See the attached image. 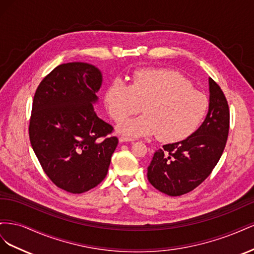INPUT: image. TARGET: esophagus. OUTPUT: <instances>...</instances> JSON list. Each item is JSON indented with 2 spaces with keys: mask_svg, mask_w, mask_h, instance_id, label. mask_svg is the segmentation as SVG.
Segmentation results:
<instances>
[{
  "mask_svg": "<svg viewBox=\"0 0 254 254\" xmlns=\"http://www.w3.org/2000/svg\"><path fill=\"white\" fill-rule=\"evenodd\" d=\"M132 141H134L132 137H130V136H126V135H122L121 137H120V142L121 143H123V142H132Z\"/></svg>",
  "mask_w": 254,
  "mask_h": 254,
  "instance_id": "1",
  "label": "esophagus"
}]
</instances>
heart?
<instances>
[{"mask_svg": "<svg viewBox=\"0 0 254 254\" xmlns=\"http://www.w3.org/2000/svg\"><path fill=\"white\" fill-rule=\"evenodd\" d=\"M111 118L122 122L130 115L145 114L122 123L123 133L152 135L165 143L188 139L200 126L209 108L207 97L193 89L187 77L172 70L143 68L134 74L132 86L114 80L106 92Z\"/></svg>", "mask_w": 254, "mask_h": 254, "instance_id": "heart-1", "label": "heart"}]
</instances>
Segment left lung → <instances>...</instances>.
Returning <instances> with one entry per match:
<instances>
[{"label": "left lung", "instance_id": "1", "mask_svg": "<svg viewBox=\"0 0 254 254\" xmlns=\"http://www.w3.org/2000/svg\"><path fill=\"white\" fill-rule=\"evenodd\" d=\"M209 112L202 125L188 139L163 145L147 168L153 188L168 196H181L209 177L224 152L230 128L227 98L212 78Z\"/></svg>", "mask_w": 254, "mask_h": 254}]
</instances>
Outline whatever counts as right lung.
I'll return each instance as SVG.
<instances>
[{
	"instance_id": "right-lung-1",
	"label": "right lung",
	"mask_w": 254,
	"mask_h": 254,
	"mask_svg": "<svg viewBox=\"0 0 254 254\" xmlns=\"http://www.w3.org/2000/svg\"><path fill=\"white\" fill-rule=\"evenodd\" d=\"M102 73L94 65L68 63L56 66L38 86L28 133L44 173L61 190L81 194L97 187L108 173L119 139L93 106Z\"/></svg>"
}]
</instances>
